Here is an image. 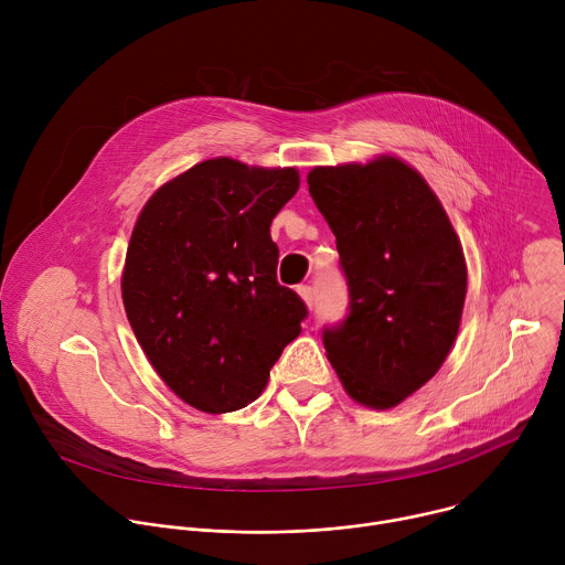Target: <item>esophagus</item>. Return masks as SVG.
I'll return each instance as SVG.
<instances>
[{
  "instance_id": "esophagus-1",
  "label": "esophagus",
  "mask_w": 565,
  "mask_h": 565,
  "mask_svg": "<svg viewBox=\"0 0 565 565\" xmlns=\"http://www.w3.org/2000/svg\"><path fill=\"white\" fill-rule=\"evenodd\" d=\"M297 292H299V297L306 301V306L312 310V303H315V292H312V288H310V286H299Z\"/></svg>"
}]
</instances>
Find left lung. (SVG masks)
Returning a JSON list of instances; mask_svg holds the SVG:
<instances>
[{
    "instance_id": "left-lung-1",
    "label": "left lung",
    "mask_w": 565,
    "mask_h": 565,
    "mask_svg": "<svg viewBox=\"0 0 565 565\" xmlns=\"http://www.w3.org/2000/svg\"><path fill=\"white\" fill-rule=\"evenodd\" d=\"M308 192L331 225L349 315L321 333L347 393L391 409L449 355L465 306L462 246L427 181L395 156L315 168Z\"/></svg>"
}]
</instances>
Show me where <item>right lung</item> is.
Masks as SVG:
<instances>
[{
	"label": "right lung",
	"instance_id": "obj_1",
	"mask_svg": "<svg viewBox=\"0 0 565 565\" xmlns=\"http://www.w3.org/2000/svg\"><path fill=\"white\" fill-rule=\"evenodd\" d=\"M295 168L210 158L158 188L127 248L122 303L147 360L190 407L227 414L268 384L308 315L277 281V212Z\"/></svg>",
	"mask_w": 565,
	"mask_h": 565
}]
</instances>
